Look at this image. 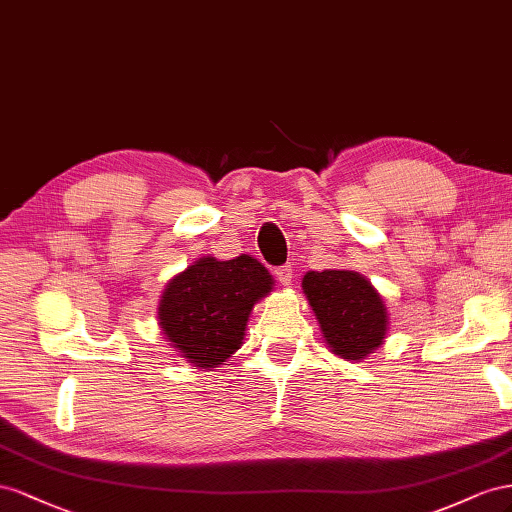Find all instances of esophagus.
<instances>
[{
  "mask_svg": "<svg viewBox=\"0 0 512 512\" xmlns=\"http://www.w3.org/2000/svg\"><path fill=\"white\" fill-rule=\"evenodd\" d=\"M274 276L283 287H287V285H291V279H294V272H291V266H281L274 270Z\"/></svg>",
  "mask_w": 512,
  "mask_h": 512,
  "instance_id": "esophagus-1",
  "label": "esophagus"
}]
</instances>
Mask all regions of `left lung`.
I'll return each instance as SVG.
<instances>
[{
    "instance_id": "8db88e82",
    "label": "left lung",
    "mask_w": 512,
    "mask_h": 512,
    "mask_svg": "<svg viewBox=\"0 0 512 512\" xmlns=\"http://www.w3.org/2000/svg\"><path fill=\"white\" fill-rule=\"evenodd\" d=\"M302 294L334 356L360 362L384 345L388 309L367 276L354 270L306 272Z\"/></svg>"
}]
</instances>
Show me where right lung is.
Segmentation results:
<instances>
[{"label":"right lung","instance_id":"1","mask_svg":"<svg viewBox=\"0 0 512 512\" xmlns=\"http://www.w3.org/2000/svg\"><path fill=\"white\" fill-rule=\"evenodd\" d=\"M272 287V274L251 255L199 257L160 296V334L191 367L212 371L242 347L253 306Z\"/></svg>","mask_w":512,"mask_h":512}]
</instances>
